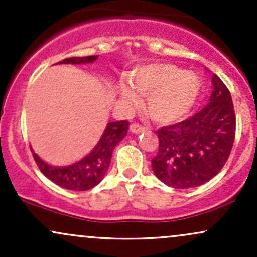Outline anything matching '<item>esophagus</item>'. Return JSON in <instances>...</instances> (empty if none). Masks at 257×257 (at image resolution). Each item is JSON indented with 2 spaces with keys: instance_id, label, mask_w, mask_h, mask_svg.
<instances>
[{
  "instance_id": "34e87169",
  "label": "esophagus",
  "mask_w": 257,
  "mask_h": 257,
  "mask_svg": "<svg viewBox=\"0 0 257 257\" xmlns=\"http://www.w3.org/2000/svg\"><path fill=\"white\" fill-rule=\"evenodd\" d=\"M147 128H145V126L140 125L139 123H133V124L131 125V132L132 133H137V134H139V133H143L145 132Z\"/></svg>"
}]
</instances>
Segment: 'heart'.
I'll use <instances>...</instances> for the list:
<instances>
[{"instance_id":"1","label":"heart","mask_w":257,"mask_h":257,"mask_svg":"<svg viewBox=\"0 0 257 257\" xmlns=\"http://www.w3.org/2000/svg\"><path fill=\"white\" fill-rule=\"evenodd\" d=\"M131 85L120 83L119 94L126 104H137L138 94L146 95V111L153 120L172 123L186 116L200 91V78L168 63H155L135 69Z\"/></svg>"}]
</instances>
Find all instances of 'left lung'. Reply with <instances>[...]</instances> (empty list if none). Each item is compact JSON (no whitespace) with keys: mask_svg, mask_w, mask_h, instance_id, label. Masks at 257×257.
<instances>
[{"mask_svg":"<svg viewBox=\"0 0 257 257\" xmlns=\"http://www.w3.org/2000/svg\"><path fill=\"white\" fill-rule=\"evenodd\" d=\"M209 104L190 118L158 129L159 149L152 170L174 188L197 187L220 173L235 137V114L228 88L215 73Z\"/></svg>","mask_w":257,"mask_h":257,"instance_id":"8db88e82","label":"left lung"}]
</instances>
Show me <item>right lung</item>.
<instances>
[{
	"instance_id": "obj_1",
	"label": "right lung",
	"mask_w": 257,
	"mask_h": 257,
	"mask_svg": "<svg viewBox=\"0 0 257 257\" xmlns=\"http://www.w3.org/2000/svg\"><path fill=\"white\" fill-rule=\"evenodd\" d=\"M98 55L90 57L66 58L58 64H87L93 63ZM129 123L126 120L110 122L106 126L104 134L99 140L98 145L89 155L77 163L67 167H52L43 162L31 150L35 162L46 178L60 187L72 191H87L95 187L101 181L110 167L112 151L114 146L125 137L128 133Z\"/></svg>"
}]
</instances>
